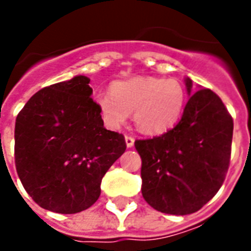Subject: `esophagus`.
<instances>
[{"label":"esophagus","instance_id":"obj_1","mask_svg":"<svg viewBox=\"0 0 251 251\" xmlns=\"http://www.w3.org/2000/svg\"><path fill=\"white\" fill-rule=\"evenodd\" d=\"M134 141H135V139H134L131 135H125V142H126V146H127V147H133Z\"/></svg>","mask_w":251,"mask_h":251}]
</instances>
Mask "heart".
<instances>
[{"mask_svg":"<svg viewBox=\"0 0 251 251\" xmlns=\"http://www.w3.org/2000/svg\"><path fill=\"white\" fill-rule=\"evenodd\" d=\"M104 121L118 127L133 112L134 124L142 133L160 134L176 125L186 105V90L178 79L134 76L116 82L110 92L96 95Z\"/></svg>","mask_w":251,"mask_h":251,"instance_id":"1","label":"heart"}]
</instances>
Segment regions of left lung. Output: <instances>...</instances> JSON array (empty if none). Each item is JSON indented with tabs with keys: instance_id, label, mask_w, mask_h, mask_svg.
<instances>
[{
	"instance_id": "left-lung-1",
	"label": "left lung",
	"mask_w": 251,
	"mask_h": 251,
	"mask_svg": "<svg viewBox=\"0 0 251 251\" xmlns=\"http://www.w3.org/2000/svg\"><path fill=\"white\" fill-rule=\"evenodd\" d=\"M185 83L190 95L191 79ZM232 137L233 118L222 99L208 88L193 92L173 129L135 141L146 202L171 215L201 210L226 179Z\"/></svg>"
}]
</instances>
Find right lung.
Segmentation results:
<instances>
[{
    "label": "right lung",
    "mask_w": 251,
    "mask_h": 251,
    "mask_svg": "<svg viewBox=\"0 0 251 251\" xmlns=\"http://www.w3.org/2000/svg\"><path fill=\"white\" fill-rule=\"evenodd\" d=\"M90 79L76 75L37 91L15 122V167L45 210L76 214L100 197V183L125 152L124 135L104 127Z\"/></svg>",
    "instance_id": "add662e5"
}]
</instances>
